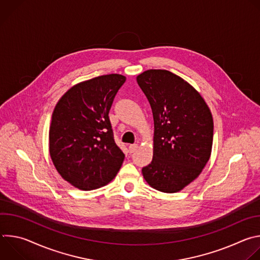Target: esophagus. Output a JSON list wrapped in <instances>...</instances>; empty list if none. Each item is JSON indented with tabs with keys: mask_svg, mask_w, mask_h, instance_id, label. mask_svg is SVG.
Returning <instances> with one entry per match:
<instances>
[{
	"mask_svg": "<svg viewBox=\"0 0 260 260\" xmlns=\"http://www.w3.org/2000/svg\"><path fill=\"white\" fill-rule=\"evenodd\" d=\"M138 148H139L138 144H132V145H129V147H128L129 152H131V153H134V152H136V151H137V149H138Z\"/></svg>",
	"mask_w": 260,
	"mask_h": 260,
	"instance_id": "obj_1",
	"label": "esophagus"
}]
</instances>
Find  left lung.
<instances>
[{"label":"left lung","mask_w":260,"mask_h":260,"mask_svg":"<svg viewBox=\"0 0 260 260\" xmlns=\"http://www.w3.org/2000/svg\"><path fill=\"white\" fill-rule=\"evenodd\" d=\"M137 82L152 109L153 158L142 169L154 189L174 193L196 180L210 159L213 117L200 92L174 73L147 70Z\"/></svg>","instance_id":"obj_1"}]
</instances>
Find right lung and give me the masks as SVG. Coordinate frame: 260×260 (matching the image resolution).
<instances>
[{"label":"right lung","instance_id":"add662e5","mask_svg":"<svg viewBox=\"0 0 260 260\" xmlns=\"http://www.w3.org/2000/svg\"><path fill=\"white\" fill-rule=\"evenodd\" d=\"M126 78L109 74L72 86L57 102L49 128V153L74 187L92 190L112 181L124 154L116 145L109 111Z\"/></svg>","mask_w":260,"mask_h":260}]
</instances>
